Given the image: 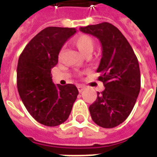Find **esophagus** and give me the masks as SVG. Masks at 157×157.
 <instances>
[{
  "instance_id": "1",
  "label": "esophagus",
  "mask_w": 157,
  "mask_h": 157,
  "mask_svg": "<svg viewBox=\"0 0 157 157\" xmlns=\"http://www.w3.org/2000/svg\"><path fill=\"white\" fill-rule=\"evenodd\" d=\"M77 89H78L79 92H82L83 90L85 89V86H83L82 85H78V86H77Z\"/></svg>"
}]
</instances>
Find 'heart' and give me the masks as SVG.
I'll return each mask as SVG.
<instances>
[{
  "label": "heart",
  "instance_id": "obj_1",
  "mask_svg": "<svg viewBox=\"0 0 157 157\" xmlns=\"http://www.w3.org/2000/svg\"><path fill=\"white\" fill-rule=\"evenodd\" d=\"M72 42L84 56H89L95 46L94 40L88 35H79L73 39Z\"/></svg>",
  "mask_w": 157,
  "mask_h": 157
}]
</instances>
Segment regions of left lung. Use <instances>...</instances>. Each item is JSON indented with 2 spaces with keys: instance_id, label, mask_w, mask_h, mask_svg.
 <instances>
[{
  "instance_id": "1",
  "label": "left lung",
  "mask_w": 157,
  "mask_h": 157,
  "mask_svg": "<svg viewBox=\"0 0 157 157\" xmlns=\"http://www.w3.org/2000/svg\"><path fill=\"white\" fill-rule=\"evenodd\" d=\"M99 39L102 56L97 72L105 90L89 107L91 119L103 128H113L126 120L134 107L140 89L139 63L126 37L111 23L80 27Z\"/></svg>"
}]
</instances>
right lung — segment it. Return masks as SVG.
Instances as JSON below:
<instances>
[{
  "label": "right lung",
  "mask_w": 157,
  "mask_h": 157,
  "mask_svg": "<svg viewBox=\"0 0 157 157\" xmlns=\"http://www.w3.org/2000/svg\"><path fill=\"white\" fill-rule=\"evenodd\" d=\"M75 32V28L46 27L30 40L18 60L20 97L31 117L44 126L65 122L79 93L75 85L54 84L51 72L61 47Z\"/></svg>",
  "instance_id": "1"
}]
</instances>
